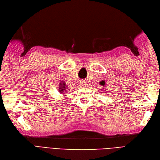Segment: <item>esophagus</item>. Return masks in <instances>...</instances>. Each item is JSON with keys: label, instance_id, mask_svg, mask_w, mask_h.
<instances>
[{"label": "esophagus", "instance_id": "34e87169", "mask_svg": "<svg viewBox=\"0 0 160 160\" xmlns=\"http://www.w3.org/2000/svg\"><path fill=\"white\" fill-rule=\"evenodd\" d=\"M87 85H88V84H87V83H86V82H84V81H81L80 82V86H81V87H82V88H86V87H87Z\"/></svg>", "mask_w": 160, "mask_h": 160}]
</instances>
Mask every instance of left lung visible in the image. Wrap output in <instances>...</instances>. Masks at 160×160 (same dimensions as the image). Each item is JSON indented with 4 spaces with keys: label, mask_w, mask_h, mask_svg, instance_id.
Wrapping results in <instances>:
<instances>
[{
    "label": "left lung",
    "mask_w": 160,
    "mask_h": 160,
    "mask_svg": "<svg viewBox=\"0 0 160 160\" xmlns=\"http://www.w3.org/2000/svg\"><path fill=\"white\" fill-rule=\"evenodd\" d=\"M100 85H103V86H104V85H105V81H102L100 82Z\"/></svg>",
    "instance_id": "left-lung-1"
}]
</instances>
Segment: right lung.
I'll use <instances>...</instances> for the list:
<instances>
[{"mask_svg":"<svg viewBox=\"0 0 160 160\" xmlns=\"http://www.w3.org/2000/svg\"><path fill=\"white\" fill-rule=\"evenodd\" d=\"M67 89V85L65 83V82H62V83H60L58 92L60 93H63L64 92H66Z\"/></svg>","mask_w":160,"mask_h":160,"instance_id":"add662e5","label":"right lung"}]
</instances>
